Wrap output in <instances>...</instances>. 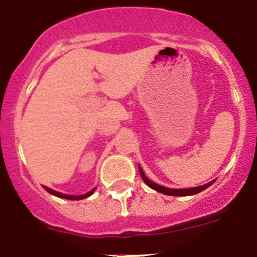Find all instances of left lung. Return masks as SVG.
<instances>
[{"mask_svg": "<svg viewBox=\"0 0 257 257\" xmlns=\"http://www.w3.org/2000/svg\"><path fill=\"white\" fill-rule=\"evenodd\" d=\"M139 172H140V176H142V179L144 180V183L147 184V185H149L152 189L157 190V192L167 194V196H193V194H197V193L205 190L206 188L210 187L211 184H213V181H211V183L205 184V185H201V187H196V188H188V189H170V188H165L162 187V185H158V184L149 180V179L144 175V172H143L140 166H139Z\"/></svg>", "mask_w": 257, "mask_h": 257, "instance_id": "left-lung-1", "label": "left lung"}]
</instances>
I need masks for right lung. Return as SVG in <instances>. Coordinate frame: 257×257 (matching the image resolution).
Masks as SVG:
<instances>
[{
    "mask_svg": "<svg viewBox=\"0 0 257 257\" xmlns=\"http://www.w3.org/2000/svg\"><path fill=\"white\" fill-rule=\"evenodd\" d=\"M45 189L47 190L49 193H51V194H54V196L56 197H60V198H65V199H73V201H76V199H83V198H87V197H90L94 193L95 189H92L91 192L86 193V194H82V196H67V194H63V193H59V192H55V190L50 189V188L47 187H44Z\"/></svg>",
    "mask_w": 257,
    "mask_h": 257,
    "instance_id": "add662e5",
    "label": "right lung"
}]
</instances>
